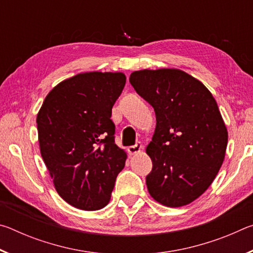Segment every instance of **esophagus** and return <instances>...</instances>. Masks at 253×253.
<instances>
[{"label": "esophagus", "instance_id": "1", "mask_svg": "<svg viewBox=\"0 0 253 253\" xmlns=\"http://www.w3.org/2000/svg\"><path fill=\"white\" fill-rule=\"evenodd\" d=\"M140 149H142V144L140 143H137L136 145H132V146H129L127 148L128 153L130 154V155H134V154H137L140 152Z\"/></svg>", "mask_w": 253, "mask_h": 253}]
</instances>
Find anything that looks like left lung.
<instances>
[{
	"label": "left lung",
	"instance_id": "8db88e82",
	"mask_svg": "<svg viewBox=\"0 0 253 253\" xmlns=\"http://www.w3.org/2000/svg\"><path fill=\"white\" fill-rule=\"evenodd\" d=\"M129 83L156 116L146 153L153 169L146 176L149 194L169 208L200 198L224 161L228 129L209 89L179 69L134 71Z\"/></svg>",
	"mask_w": 253,
	"mask_h": 253
}]
</instances>
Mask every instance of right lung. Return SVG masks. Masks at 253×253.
I'll use <instances>...</instances> for the list:
<instances>
[{"label":"right lung","mask_w":253,"mask_h":253,"mask_svg":"<svg viewBox=\"0 0 253 253\" xmlns=\"http://www.w3.org/2000/svg\"><path fill=\"white\" fill-rule=\"evenodd\" d=\"M125 84L123 72L78 74L55 85L37 115L41 156L58 194L77 209L105 208L125 166L110 119Z\"/></svg>","instance_id":"add662e5"}]
</instances>
